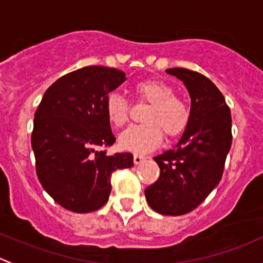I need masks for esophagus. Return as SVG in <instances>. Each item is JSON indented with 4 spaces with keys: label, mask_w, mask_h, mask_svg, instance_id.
I'll use <instances>...</instances> for the list:
<instances>
[{
    "label": "esophagus",
    "mask_w": 263,
    "mask_h": 263,
    "mask_svg": "<svg viewBox=\"0 0 263 263\" xmlns=\"http://www.w3.org/2000/svg\"><path fill=\"white\" fill-rule=\"evenodd\" d=\"M145 160H146V158H145L144 155H140V154H135V156H134L135 164H141L142 161H145Z\"/></svg>",
    "instance_id": "esophagus-1"
}]
</instances>
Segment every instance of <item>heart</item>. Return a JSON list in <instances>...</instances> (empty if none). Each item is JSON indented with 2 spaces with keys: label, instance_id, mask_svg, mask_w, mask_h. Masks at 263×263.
I'll use <instances>...</instances> for the list:
<instances>
[{
  "label": "heart",
  "instance_id": "1",
  "mask_svg": "<svg viewBox=\"0 0 263 263\" xmlns=\"http://www.w3.org/2000/svg\"><path fill=\"white\" fill-rule=\"evenodd\" d=\"M132 92L139 102L150 105L142 116L145 123L131 126L119 136L122 148L145 153L160 144L163 134L166 139H176L185 131L191 112L171 85L148 79L135 84ZM105 115L112 126L123 127L129 119V103L118 92H110L105 99Z\"/></svg>",
  "mask_w": 263,
  "mask_h": 263
}]
</instances>
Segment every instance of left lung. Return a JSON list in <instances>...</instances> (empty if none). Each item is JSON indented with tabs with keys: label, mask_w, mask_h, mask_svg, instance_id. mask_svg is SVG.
<instances>
[{
	"label": "left lung",
	"mask_w": 263,
	"mask_h": 263,
	"mask_svg": "<svg viewBox=\"0 0 263 263\" xmlns=\"http://www.w3.org/2000/svg\"><path fill=\"white\" fill-rule=\"evenodd\" d=\"M166 72L188 89L191 119L178 145L154 158L160 176L145 196L156 213L179 216L200 206L219 184L232 146V116L220 90L206 76L179 67Z\"/></svg>",
	"instance_id": "left-lung-1"
}]
</instances>
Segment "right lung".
<instances>
[{
	"mask_svg": "<svg viewBox=\"0 0 263 263\" xmlns=\"http://www.w3.org/2000/svg\"><path fill=\"white\" fill-rule=\"evenodd\" d=\"M124 80L116 68L86 66L53 82L35 110L31 146L36 176L66 210L85 214L104 206L113 172L134 165L132 154H107L116 137L105 99Z\"/></svg>",
	"mask_w": 263,
	"mask_h": 263,
	"instance_id": "obj_1",
	"label": "right lung"
}]
</instances>
